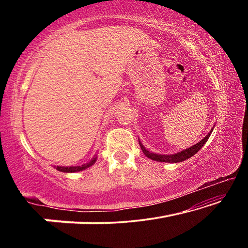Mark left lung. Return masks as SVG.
I'll list each match as a JSON object with an SVG mask.
<instances>
[{"label": "left lung", "instance_id": "1", "mask_svg": "<svg viewBox=\"0 0 248 248\" xmlns=\"http://www.w3.org/2000/svg\"><path fill=\"white\" fill-rule=\"evenodd\" d=\"M211 132L212 130L208 133V136L203 138L202 140H201L200 142H198V143L192 145L191 148H188L186 150L182 151V152L179 153H176V154H171V155H162V154H155V153H151L149 152L148 150H146L143 145L141 144V142L139 141L140 143V146L142 151H143V153L146 155V156L150 157L151 159H154V161H157V162H165V163H178V162H183L185 161V159L189 158L191 156H194V155L198 152V151L202 148L203 144L205 143V142L208 141L209 137L211 136Z\"/></svg>", "mask_w": 248, "mask_h": 248}]
</instances>
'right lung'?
<instances>
[{
	"label": "right lung",
	"instance_id": "add662e5",
	"mask_svg": "<svg viewBox=\"0 0 248 248\" xmlns=\"http://www.w3.org/2000/svg\"><path fill=\"white\" fill-rule=\"evenodd\" d=\"M96 161V157L92 159L90 163H86V164H83L81 166H69V167H65V166H57V170H60V171H63V173H74V171H79V170H83L87 169V167L92 166L95 163Z\"/></svg>",
	"mask_w": 248,
	"mask_h": 248
}]
</instances>
